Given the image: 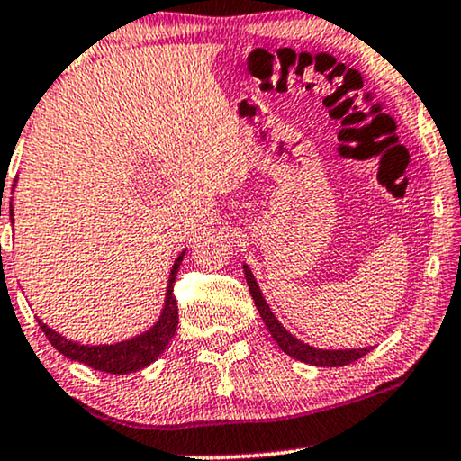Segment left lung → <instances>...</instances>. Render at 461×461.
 Segmentation results:
<instances>
[{
  "label": "left lung",
  "instance_id": "1",
  "mask_svg": "<svg viewBox=\"0 0 461 461\" xmlns=\"http://www.w3.org/2000/svg\"><path fill=\"white\" fill-rule=\"evenodd\" d=\"M242 269H244L246 284H249L252 301H255L258 315H261L265 326H267L271 339H274L277 342V347H280L286 355H290V357H294V359L303 361V363H309V366H317V367H339V366H347V363L357 361V359L363 357V355L372 351V347H363V348H317V347L307 345V342L298 340L294 334H290L288 330L282 326L280 320H277V317L274 315V311L269 309V304H267V301H265L261 288H258V284L255 280V276H252L249 265L244 263Z\"/></svg>",
  "mask_w": 461,
  "mask_h": 461
}]
</instances>
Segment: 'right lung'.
<instances>
[{
  "label": "right lung",
  "instance_id": "right-lung-1",
  "mask_svg": "<svg viewBox=\"0 0 461 461\" xmlns=\"http://www.w3.org/2000/svg\"><path fill=\"white\" fill-rule=\"evenodd\" d=\"M16 181L12 184V192H14ZM10 219L14 223V206L10 203ZM185 250L179 252V257L175 258L171 274H168V282H167V293H165V303H163V311H160L158 320L152 323L146 332H141L133 339H125L121 342H113V345H81V342H75L67 339V336L58 334L56 330H51L50 326L39 320V326H41L43 334L48 336V340L51 342V347L56 351H60L64 357H68L70 361H79L86 363L92 369H98V372H106V374H131V372H140L150 366V363L157 361L160 355L165 353V348L168 347V342L175 336V330H177V303H175L173 296V284L175 277H177L179 265L184 261Z\"/></svg>",
  "mask_w": 461,
  "mask_h": 461
}]
</instances>
